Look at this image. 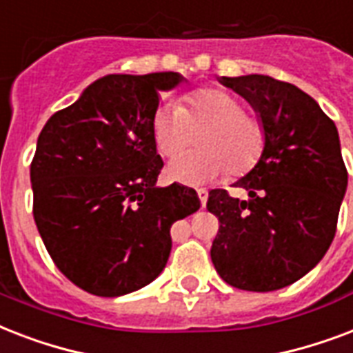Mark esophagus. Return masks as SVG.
<instances>
[{"mask_svg": "<svg viewBox=\"0 0 353 353\" xmlns=\"http://www.w3.org/2000/svg\"><path fill=\"white\" fill-rule=\"evenodd\" d=\"M198 198L201 201V207H205L207 205V198H209V192L205 188H198Z\"/></svg>", "mask_w": 353, "mask_h": 353, "instance_id": "34e87169", "label": "esophagus"}]
</instances>
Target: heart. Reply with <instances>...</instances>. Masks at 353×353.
<instances>
[{
    "mask_svg": "<svg viewBox=\"0 0 353 353\" xmlns=\"http://www.w3.org/2000/svg\"><path fill=\"white\" fill-rule=\"evenodd\" d=\"M208 128L199 145L203 152L177 156L166 168L172 181L205 185L231 170L241 176L256 165L265 148V126L256 113L245 112L243 102L225 90L205 88L190 91L179 104L165 102L152 121L155 148L174 157L192 138V131Z\"/></svg>",
    "mask_w": 353,
    "mask_h": 353,
    "instance_id": "1",
    "label": "heart"
}]
</instances>
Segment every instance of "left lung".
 I'll list each match as a JSON object with an SVG mask.
<instances>
[{
	"label": "left lung",
	"mask_w": 353,
	"mask_h": 353,
	"mask_svg": "<svg viewBox=\"0 0 353 353\" xmlns=\"http://www.w3.org/2000/svg\"><path fill=\"white\" fill-rule=\"evenodd\" d=\"M265 126V148L234 183L249 199L223 188L209 192L218 218L210 258L227 284L245 291L282 290L310 273L334 241L348 172L334 121L296 85L265 74L221 77Z\"/></svg>",
	"instance_id": "8db88e82"
}]
</instances>
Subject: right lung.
<instances>
[{
  "instance_id": "obj_1",
  "label": "right lung",
  "mask_w": 353,
  "mask_h": 353,
  "mask_svg": "<svg viewBox=\"0 0 353 353\" xmlns=\"http://www.w3.org/2000/svg\"><path fill=\"white\" fill-rule=\"evenodd\" d=\"M179 73L108 74L57 112L30 163L32 214L47 252L80 290L121 296L170 256V227L199 209L196 190L157 187L152 121Z\"/></svg>"
}]
</instances>
